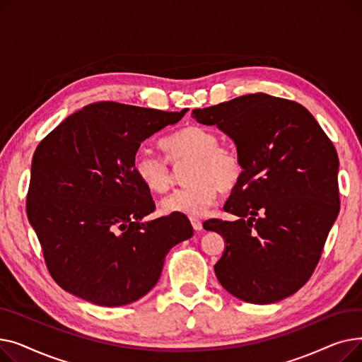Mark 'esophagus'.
I'll return each mask as SVG.
<instances>
[{
  "instance_id": "1",
  "label": "esophagus",
  "mask_w": 362,
  "mask_h": 362,
  "mask_svg": "<svg viewBox=\"0 0 362 362\" xmlns=\"http://www.w3.org/2000/svg\"><path fill=\"white\" fill-rule=\"evenodd\" d=\"M191 223H192V227H194V230H201L202 229V221L199 220V218H197V217H191Z\"/></svg>"
}]
</instances>
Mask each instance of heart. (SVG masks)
Segmentation results:
<instances>
[{"label": "heart", "mask_w": 362, "mask_h": 362, "mask_svg": "<svg viewBox=\"0 0 362 362\" xmlns=\"http://www.w3.org/2000/svg\"><path fill=\"white\" fill-rule=\"evenodd\" d=\"M161 146L173 165L189 163L183 171L187 185L160 202L164 213L202 216L214 204L218 189L229 194L243 177L245 167L238 151L218 145L216 133L205 127L187 126L163 139ZM168 162L148 151H141L133 160V168L149 191L165 192L173 182V170Z\"/></svg>", "instance_id": "heart-1"}]
</instances>
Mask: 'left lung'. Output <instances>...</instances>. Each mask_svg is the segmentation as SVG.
I'll use <instances>...</instances> for the list:
<instances>
[{
    "label": "left lung",
    "mask_w": 362,
    "mask_h": 362,
    "mask_svg": "<svg viewBox=\"0 0 362 362\" xmlns=\"http://www.w3.org/2000/svg\"><path fill=\"white\" fill-rule=\"evenodd\" d=\"M192 117L230 136L245 167L224 204L236 220L204 223L224 239L218 281L251 303L293 295L314 273L339 214L332 141L305 107L267 93L197 108Z\"/></svg>",
    "instance_id": "obj_1"
}]
</instances>
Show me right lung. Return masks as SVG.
<instances>
[{
  "label": "right lung",
  "instance_id": "1",
  "mask_svg": "<svg viewBox=\"0 0 362 362\" xmlns=\"http://www.w3.org/2000/svg\"><path fill=\"white\" fill-rule=\"evenodd\" d=\"M186 111L95 103L37 145L26 213L60 288L101 307L126 305L156 286L168 251L192 238L180 213L142 220L156 204L133 168L141 144Z\"/></svg>",
  "mask_w": 362,
  "mask_h": 362
}]
</instances>
